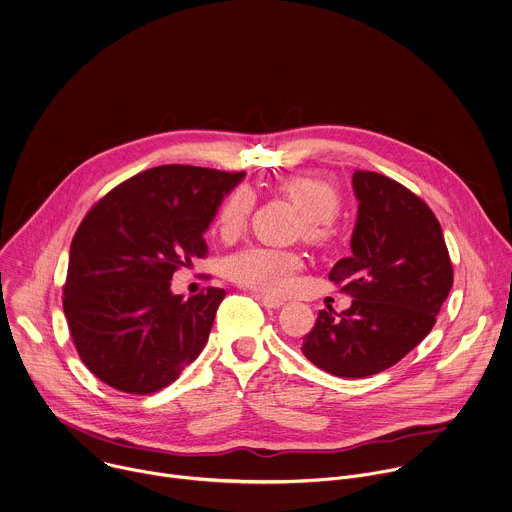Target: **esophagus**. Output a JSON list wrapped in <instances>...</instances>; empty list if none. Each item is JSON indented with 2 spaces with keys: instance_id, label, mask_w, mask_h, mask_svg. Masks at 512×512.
<instances>
[{
  "instance_id": "1",
  "label": "esophagus",
  "mask_w": 512,
  "mask_h": 512,
  "mask_svg": "<svg viewBox=\"0 0 512 512\" xmlns=\"http://www.w3.org/2000/svg\"><path fill=\"white\" fill-rule=\"evenodd\" d=\"M257 301H261L263 307L267 309H279L283 305V299H277V297H269V295H255Z\"/></svg>"
}]
</instances>
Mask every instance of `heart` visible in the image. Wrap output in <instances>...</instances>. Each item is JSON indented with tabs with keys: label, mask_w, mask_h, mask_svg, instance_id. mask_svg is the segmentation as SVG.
Masks as SVG:
<instances>
[{
	"label": "heart",
	"mask_w": 512,
	"mask_h": 512,
	"mask_svg": "<svg viewBox=\"0 0 512 512\" xmlns=\"http://www.w3.org/2000/svg\"><path fill=\"white\" fill-rule=\"evenodd\" d=\"M283 193L303 209L299 235L311 243H323L329 237V223L339 215L341 197L337 189L313 175H293L281 183ZM253 209V195L249 189H235L217 213V231L231 241L243 233ZM303 257L293 249H277L267 245H251L233 253L225 263L227 277L247 289L281 295L285 293L295 273L301 269Z\"/></svg>",
	"instance_id": "b5f03b06"
}]
</instances>
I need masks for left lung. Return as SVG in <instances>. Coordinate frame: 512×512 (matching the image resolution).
<instances>
[{
    "mask_svg": "<svg viewBox=\"0 0 512 512\" xmlns=\"http://www.w3.org/2000/svg\"><path fill=\"white\" fill-rule=\"evenodd\" d=\"M353 189V255L329 273L353 303L319 311L301 351L335 377L361 379L393 367L431 333L453 263L439 219L411 189L375 171H355Z\"/></svg>",
    "mask_w": 512,
    "mask_h": 512,
    "instance_id": "1",
    "label": "left lung"
}]
</instances>
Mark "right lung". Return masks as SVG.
<instances>
[{
    "label": "right lung",
    "mask_w": 512,
    "mask_h": 512,
    "mask_svg": "<svg viewBox=\"0 0 512 512\" xmlns=\"http://www.w3.org/2000/svg\"><path fill=\"white\" fill-rule=\"evenodd\" d=\"M243 171L159 165L105 193L79 223L63 313L83 365L105 385L151 395L203 351L225 291L173 295V273L207 255L205 229Z\"/></svg>",
    "instance_id": "add662e5"
}]
</instances>
